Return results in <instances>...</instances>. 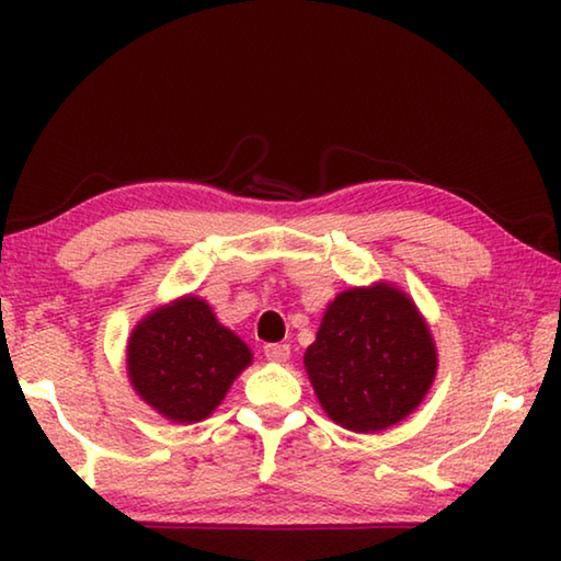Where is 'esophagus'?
I'll return each instance as SVG.
<instances>
[{
	"mask_svg": "<svg viewBox=\"0 0 561 561\" xmlns=\"http://www.w3.org/2000/svg\"><path fill=\"white\" fill-rule=\"evenodd\" d=\"M264 356H267L270 360H287L289 346L287 344H267L264 346Z\"/></svg>",
	"mask_w": 561,
	"mask_h": 561,
	"instance_id": "34e87169",
	"label": "esophagus"
}]
</instances>
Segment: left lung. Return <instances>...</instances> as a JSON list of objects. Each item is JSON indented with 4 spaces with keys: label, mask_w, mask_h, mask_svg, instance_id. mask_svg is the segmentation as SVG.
Segmentation results:
<instances>
[{
    "label": "left lung",
    "mask_w": 561,
    "mask_h": 561,
    "mask_svg": "<svg viewBox=\"0 0 561 561\" xmlns=\"http://www.w3.org/2000/svg\"><path fill=\"white\" fill-rule=\"evenodd\" d=\"M304 366L331 421L374 433L423 401L438 358L415 304L378 284L348 289L329 304Z\"/></svg>",
    "instance_id": "8db88e82"
}]
</instances>
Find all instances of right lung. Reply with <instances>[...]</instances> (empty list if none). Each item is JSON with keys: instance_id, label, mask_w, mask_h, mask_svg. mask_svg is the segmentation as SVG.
<instances>
[{"instance_id": "right-lung-1", "label": "right lung", "mask_w": 561, "mask_h": 561, "mask_svg": "<svg viewBox=\"0 0 561 561\" xmlns=\"http://www.w3.org/2000/svg\"><path fill=\"white\" fill-rule=\"evenodd\" d=\"M250 360L244 341L217 324L213 309L195 297L153 311L128 344L133 388L178 423L210 415Z\"/></svg>"}]
</instances>
